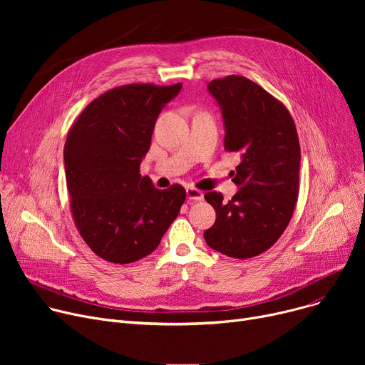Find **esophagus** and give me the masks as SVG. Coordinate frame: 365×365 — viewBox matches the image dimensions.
<instances>
[{
  "label": "esophagus",
  "instance_id": "34e87169",
  "mask_svg": "<svg viewBox=\"0 0 365 365\" xmlns=\"http://www.w3.org/2000/svg\"><path fill=\"white\" fill-rule=\"evenodd\" d=\"M186 197L189 200H192V201H201L204 198V194H202V190H200L197 187H187L186 189Z\"/></svg>",
  "mask_w": 365,
  "mask_h": 365
}]
</instances>
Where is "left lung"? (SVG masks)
I'll list each match as a JSON object with an SVG mask.
<instances>
[{
	"mask_svg": "<svg viewBox=\"0 0 365 365\" xmlns=\"http://www.w3.org/2000/svg\"><path fill=\"white\" fill-rule=\"evenodd\" d=\"M225 120V150L241 157L229 200L216 190L204 195L216 210L204 232L213 250L235 259L264 253L289 226L299 197L300 143L289 109L241 75L210 81Z\"/></svg>",
	"mask_w": 365,
	"mask_h": 365,
	"instance_id": "8db88e82",
	"label": "left lung"
}]
</instances>
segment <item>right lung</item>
Wrapping results in <instances>:
<instances>
[{
	"mask_svg": "<svg viewBox=\"0 0 365 365\" xmlns=\"http://www.w3.org/2000/svg\"><path fill=\"white\" fill-rule=\"evenodd\" d=\"M180 88V83L110 88L68 131L63 158L72 217L103 260L125 264L150 255L186 200L183 186L161 190L140 175L153 125Z\"/></svg>",
	"mask_w": 365,
	"mask_h": 365,
	"instance_id": "obj_1",
	"label": "right lung"
}]
</instances>
